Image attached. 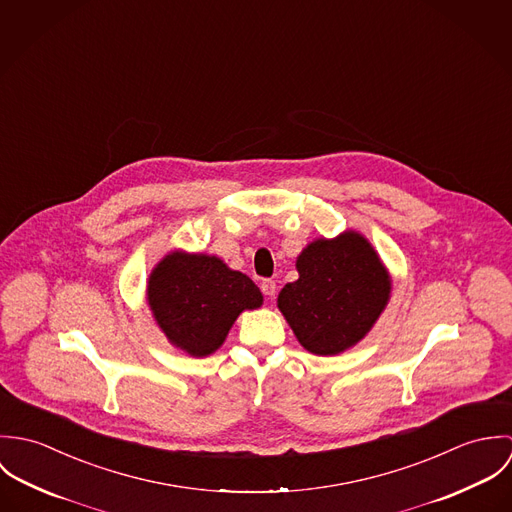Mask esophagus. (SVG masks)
Listing matches in <instances>:
<instances>
[{
	"label": "esophagus",
	"instance_id": "obj_1",
	"mask_svg": "<svg viewBox=\"0 0 512 512\" xmlns=\"http://www.w3.org/2000/svg\"><path fill=\"white\" fill-rule=\"evenodd\" d=\"M260 288H262V292L266 293L268 297H274V295H276V282H274V280H262Z\"/></svg>",
	"mask_w": 512,
	"mask_h": 512
}]
</instances>
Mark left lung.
<instances>
[{
	"label": "left lung",
	"mask_w": 512,
	"mask_h": 512,
	"mask_svg": "<svg viewBox=\"0 0 512 512\" xmlns=\"http://www.w3.org/2000/svg\"><path fill=\"white\" fill-rule=\"evenodd\" d=\"M295 266L299 280L286 284L278 307L297 341L323 357L357 345L390 295V278L374 248L361 234L345 232L311 242Z\"/></svg>",
	"instance_id": "1"
}]
</instances>
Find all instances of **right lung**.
Instances as JSON below:
<instances>
[{
    "label": "right lung",
    "instance_id": "right-lung-1",
    "mask_svg": "<svg viewBox=\"0 0 512 512\" xmlns=\"http://www.w3.org/2000/svg\"><path fill=\"white\" fill-rule=\"evenodd\" d=\"M147 301L167 339L193 357L217 351L234 319L262 305L242 272L207 254L173 252L149 276Z\"/></svg>",
    "mask_w": 512,
    "mask_h": 512
}]
</instances>
